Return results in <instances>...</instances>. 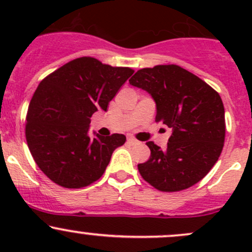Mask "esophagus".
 <instances>
[{
    "label": "esophagus",
    "instance_id": "obj_1",
    "mask_svg": "<svg viewBox=\"0 0 252 252\" xmlns=\"http://www.w3.org/2000/svg\"><path fill=\"white\" fill-rule=\"evenodd\" d=\"M126 142H128L130 146H135V144L138 143L137 140H135L134 137H128V140H126Z\"/></svg>",
    "mask_w": 252,
    "mask_h": 252
}]
</instances>
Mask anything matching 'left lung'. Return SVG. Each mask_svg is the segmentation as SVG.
I'll list each match as a JSON object with an SVG mask.
<instances>
[{
	"mask_svg": "<svg viewBox=\"0 0 252 252\" xmlns=\"http://www.w3.org/2000/svg\"><path fill=\"white\" fill-rule=\"evenodd\" d=\"M129 83L148 92L156 104V121L172 129L166 149L147 142L150 158L137 164L140 174L162 192L195 185L224 146L225 111L218 92L178 65L142 68Z\"/></svg>",
	"mask_w": 252,
	"mask_h": 252,
	"instance_id": "1",
	"label": "left lung"
}]
</instances>
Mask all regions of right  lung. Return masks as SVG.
I'll return each mask as SVG.
<instances>
[{"label":"right lung","instance_id":"1","mask_svg":"<svg viewBox=\"0 0 252 252\" xmlns=\"http://www.w3.org/2000/svg\"><path fill=\"white\" fill-rule=\"evenodd\" d=\"M134 73L83 57L47 76L34 92L26 124L28 148L39 168L66 189L97 181L126 136L89 135L92 115L106 111L121 86Z\"/></svg>","mask_w":252,"mask_h":252}]
</instances>
